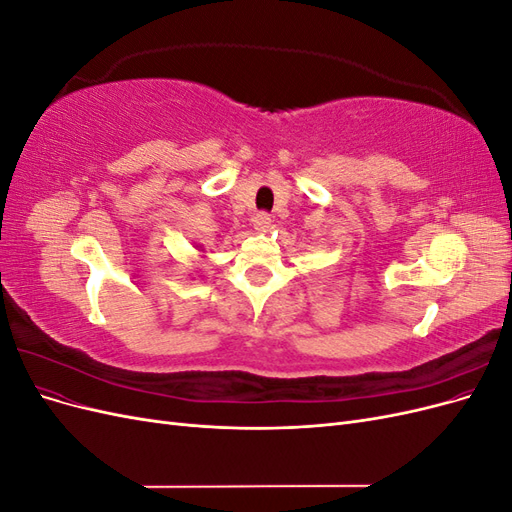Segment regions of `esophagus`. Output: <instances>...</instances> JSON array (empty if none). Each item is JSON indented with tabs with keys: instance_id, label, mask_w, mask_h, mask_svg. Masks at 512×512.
<instances>
[{
	"instance_id": "34e87169",
	"label": "esophagus",
	"mask_w": 512,
	"mask_h": 512,
	"mask_svg": "<svg viewBox=\"0 0 512 512\" xmlns=\"http://www.w3.org/2000/svg\"><path fill=\"white\" fill-rule=\"evenodd\" d=\"M252 224H254L256 230H267L269 224H271V215L265 213V211H260V213H256L254 218H252Z\"/></svg>"
}]
</instances>
